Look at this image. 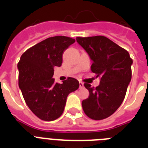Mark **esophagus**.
Returning a JSON list of instances; mask_svg holds the SVG:
<instances>
[{"mask_svg":"<svg viewBox=\"0 0 148 148\" xmlns=\"http://www.w3.org/2000/svg\"><path fill=\"white\" fill-rule=\"evenodd\" d=\"M79 86H80V88H84V83H83V82L80 81V82H79Z\"/></svg>","mask_w":148,"mask_h":148,"instance_id":"obj_1","label":"esophagus"}]
</instances>
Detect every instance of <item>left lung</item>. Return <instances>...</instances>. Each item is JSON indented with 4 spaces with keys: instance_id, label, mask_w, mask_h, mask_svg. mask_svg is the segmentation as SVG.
I'll list each match as a JSON object with an SVG mask.
<instances>
[{
    "instance_id": "1",
    "label": "left lung",
    "mask_w": 148,
    "mask_h": 148,
    "mask_svg": "<svg viewBox=\"0 0 148 148\" xmlns=\"http://www.w3.org/2000/svg\"><path fill=\"white\" fill-rule=\"evenodd\" d=\"M76 40L92 60L91 71L100 78V84L95 88L84 84L89 97L82 101V108L91 119H104L124 101L131 80L133 60L126 50L103 36L77 37Z\"/></svg>"
}]
</instances>
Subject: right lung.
Returning a JSON list of instances; mask_svg holds the SVG:
<instances>
[{
  "label": "right lung",
  "instance_id": "obj_1",
  "mask_svg": "<svg viewBox=\"0 0 148 148\" xmlns=\"http://www.w3.org/2000/svg\"><path fill=\"white\" fill-rule=\"evenodd\" d=\"M75 40L65 36L45 39L27 50L17 64L19 88L27 105L40 119H58L64 110L70 93L79 88L78 81L68 77L54 82L53 67L62 64V56Z\"/></svg>",
  "mask_w": 148,
  "mask_h": 148
}]
</instances>
